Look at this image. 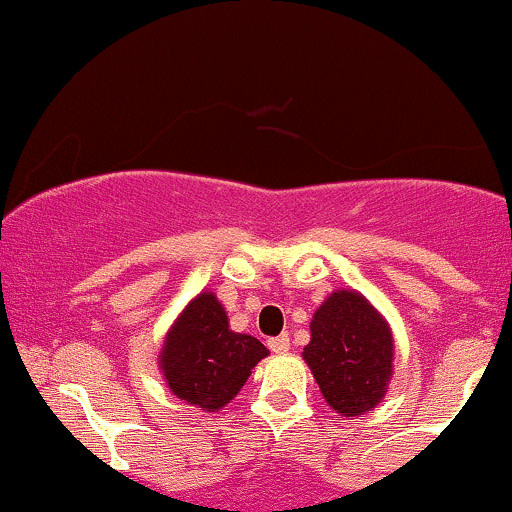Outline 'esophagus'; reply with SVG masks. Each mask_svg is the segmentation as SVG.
Wrapping results in <instances>:
<instances>
[{"instance_id": "esophagus-1", "label": "esophagus", "mask_w": 512, "mask_h": 512, "mask_svg": "<svg viewBox=\"0 0 512 512\" xmlns=\"http://www.w3.org/2000/svg\"><path fill=\"white\" fill-rule=\"evenodd\" d=\"M268 347H270L275 354H286V352H289V349H291L289 335H279V338L268 340Z\"/></svg>"}]
</instances>
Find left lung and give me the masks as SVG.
<instances>
[{
	"instance_id": "obj_1",
	"label": "left lung",
	"mask_w": 512,
	"mask_h": 512,
	"mask_svg": "<svg viewBox=\"0 0 512 512\" xmlns=\"http://www.w3.org/2000/svg\"><path fill=\"white\" fill-rule=\"evenodd\" d=\"M303 359L326 403L359 417L384 398L394 373V335L359 291H333L310 324Z\"/></svg>"
}]
</instances>
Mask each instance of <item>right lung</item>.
<instances>
[{
    "mask_svg": "<svg viewBox=\"0 0 512 512\" xmlns=\"http://www.w3.org/2000/svg\"><path fill=\"white\" fill-rule=\"evenodd\" d=\"M265 356L263 342L230 331L223 305L212 291H202L167 331L158 366L174 396L216 412L233 401Z\"/></svg>",
    "mask_w": 512,
    "mask_h": 512,
    "instance_id": "obj_1",
    "label": "right lung"
}]
</instances>
